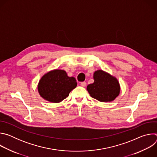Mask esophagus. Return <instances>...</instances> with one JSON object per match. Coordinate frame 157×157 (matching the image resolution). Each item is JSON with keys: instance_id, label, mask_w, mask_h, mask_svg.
I'll list each match as a JSON object with an SVG mask.
<instances>
[{"instance_id": "obj_1", "label": "esophagus", "mask_w": 157, "mask_h": 157, "mask_svg": "<svg viewBox=\"0 0 157 157\" xmlns=\"http://www.w3.org/2000/svg\"><path fill=\"white\" fill-rule=\"evenodd\" d=\"M81 86H82V87H85L86 86V82H81Z\"/></svg>"}]
</instances>
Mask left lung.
Here are the masks:
<instances>
[{"label": "left lung", "instance_id": "obj_1", "mask_svg": "<svg viewBox=\"0 0 157 157\" xmlns=\"http://www.w3.org/2000/svg\"><path fill=\"white\" fill-rule=\"evenodd\" d=\"M93 78L94 82L87 86V90L93 98L101 102H110L119 96L120 85L115 77L102 70H98Z\"/></svg>", "mask_w": 157, "mask_h": 157}]
</instances>
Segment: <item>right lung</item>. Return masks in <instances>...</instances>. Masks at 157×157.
Instances as JSON below:
<instances>
[{
    "label": "right lung",
    "instance_id": "1",
    "mask_svg": "<svg viewBox=\"0 0 157 157\" xmlns=\"http://www.w3.org/2000/svg\"><path fill=\"white\" fill-rule=\"evenodd\" d=\"M76 86L75 78L68 76L64 70H55L47 73L41 78L38 84V90L44 99L57 103L68 97Z\"/></svg>",
    "mask_w": 157,
    "mask_h": 157
}]
</instances>
